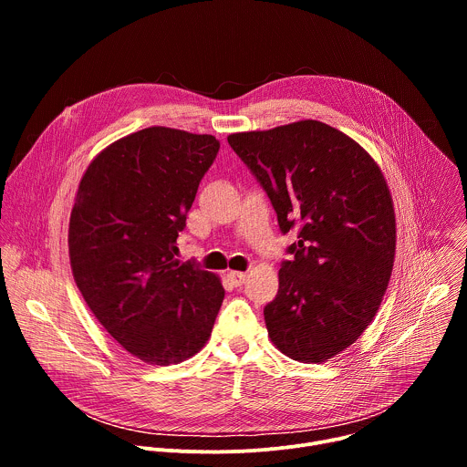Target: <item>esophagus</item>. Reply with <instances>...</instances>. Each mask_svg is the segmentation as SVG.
Masks as SVG:
<instances>
[{
    "label": "esophagus",
    "instance_id": "34e87169",
    "mask_svg": "<svg viewBox=\"0 0 467 467\" xmlns=\"http://www.w3.org/2000/svg\"><path fill=\"white\" fill-rule=\"evenodd\" d=\"M227 277H229V281H231L234 286H242V285L247 281V275L242 274V272H229Z\"/></svg>",
    "mask_w": 467,
    "mask_h": 467
}]
</instances>
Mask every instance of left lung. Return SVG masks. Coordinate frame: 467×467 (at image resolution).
<instances>
[{"label":"left lung","instance_id":"obj_1","mask_svg":"<svg viewBox=\"0 0 467 467\" xmlns=\"http://www.w3.org/2000/svg\"><path fill=\"white\" fill-rule=\"evenodd\" d=\"M234 153L268 193L286 234L301 227L264 319L292 360L325 362L373 321L395 258V213L373 157L317 119L233 132Z\"/></svg>","mask_w":467,"mask_h":467}]
</instances>
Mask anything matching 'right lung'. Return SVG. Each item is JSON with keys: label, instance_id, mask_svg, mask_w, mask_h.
Segmentation results:
<instances>
[{"label": "right lung", "instance_id": "right-lung-1", "mask_svg": "<svg viewBox=\"0 0 467 467\" xmlns=\"http://www.w3.org/2000/svg\"><path fill=\"white\" fill-rule=\"evenodd\" d=\"M218 150L213 135L155 125L107 146L81 177L68 229L76 285L109 335L146 364L202 351L223 303L218 275L175 258Z\"/></svg>", "mask_w": 467, "mask_h": 467}]
</instances>
